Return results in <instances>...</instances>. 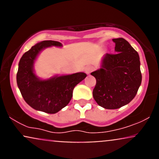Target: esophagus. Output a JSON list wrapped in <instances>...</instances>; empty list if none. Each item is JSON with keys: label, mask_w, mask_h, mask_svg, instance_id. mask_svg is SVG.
<instances>
[{"label": "esophagus", "mask_w": 159, "mask_h": 159, "mask_svg": "<svg viewBox=\"0 0 159 159\" xmlns=\"http://www.w3.org/2000/svg\"><path fill=\"white\" fill-rule=\"evenodd\" d=\"M93 69H94V68L93 66H87L85 68V69H84V71H85V72H86V74H87V75H89V74H90L91 72H93Z\"/></svg>", "instance_id": "esophagus-1"}]
</instances>
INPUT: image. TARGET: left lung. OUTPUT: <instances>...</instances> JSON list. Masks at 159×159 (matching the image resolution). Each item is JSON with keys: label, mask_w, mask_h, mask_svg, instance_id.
Here are the masks:
<instances>
[{"label": "left lung", "mask_w": 159, "mask_h": 159, "mask_svg": "<svg viewBox=\"0 0 159 159\" xmlns=\"http://www.w3.org/2000/svg\"><path fill=\"white\" fill-rule=\"evenodd\" d=\"M112 40L116 54H105L101 68L91 73L96 79L93 96L105 109H117L129 104L142 81L138 52L123 38Z\"/></svg>", "instance_id": "obj_1"}]
</instances>
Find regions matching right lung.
Masks as SVG:
<instances>
[{"instance_id": "1", "label": "right lung", "mask_w": 159, "mask_h": 159, "mask_svg": "<svg viewBox=\"0 0 159 159\" xmlns=\"http://www.w3.org/2000/svg\"><path fill=\"white\" fill-rule=\"evenodd\" d=\"M51 46L61 47L62 44L57 41L45 40L25 52L20 59L16 81L21 96L30 107L48 114H56L68 105L75 87L87 75L77 72L47 80L38 78L34 73V62L42 50Z\"/></svg>"}]
</instances>
